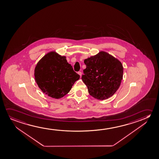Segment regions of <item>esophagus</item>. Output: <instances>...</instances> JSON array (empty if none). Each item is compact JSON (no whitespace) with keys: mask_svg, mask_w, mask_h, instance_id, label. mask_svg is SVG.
Instances as JSON below:
<instances>
[{"mask_svg":"<svg viewBox=\"0 0 159 159\" xmlns=\"http://www.w3.org/2000/svg\"><path fill=\"white\" fill-rule=\"evenodd\" d=\"M78 73L79 75L80 76V77L81 76V75H82V73H81V71H78Z\"/></svg>","mask_w":159,"mask_h":159,"instance_id":"34e87169","label":"esophagus"}]
</instances>
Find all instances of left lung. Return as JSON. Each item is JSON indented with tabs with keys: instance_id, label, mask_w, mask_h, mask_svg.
<instances>
[{
	"instance_id": "left-lung-1",
	"label": "left lung",
	"mask_w": 159,
	"mask_h": 159,
	"mask_svg": "<svg viewBox=\"0 0 159 159\" xmlns=\"http://www.w3.org/2000/svg\"><path fill=\"white\" fill-rule=\"evenodd\" d=\"M86 68L81 79L88 92L98 100H105L115 93L122 80L123 68L117 59L101 52L84 60Z\"/></svg>"
}]
</instances>
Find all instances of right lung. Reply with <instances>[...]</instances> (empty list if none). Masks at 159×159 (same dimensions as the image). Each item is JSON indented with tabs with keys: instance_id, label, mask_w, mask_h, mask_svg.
<instances>
[{
	"instance_id": "1",
	"label": "right lung",
	"mask_w": 159,
	"mask_h": 159,
	"mask_svg": "<svg viewBox=\"0 0 159 159\" xmlns=\"http://www.w3.org/2000/svg\"><path fill=\"white\" fill-rule=\"evenodd\" d=\"M34 77L37 84L43 93L58 99L70 91L80 75L74 71L66 57L51 52L37 64Z\"/></svg>"
}]
</instances>
